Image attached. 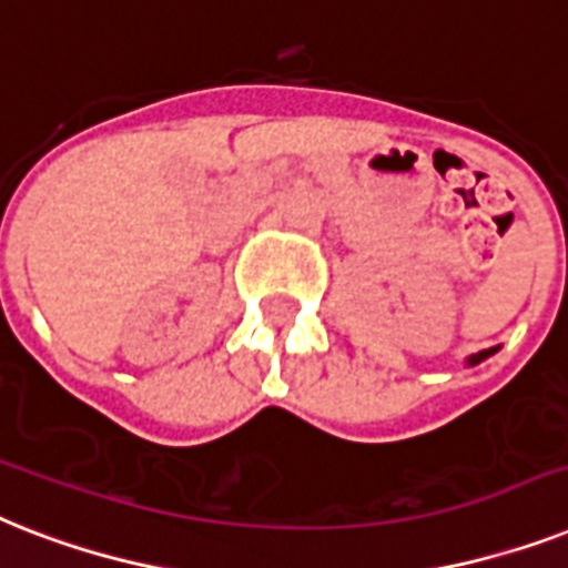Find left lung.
<instances>
[{
  "mask_svg": "<svg viewBox=\"0 0 568 568\" xmlns=\"http://www.w3.org/2000/svg\"><path fill=\"white\" fill-rule=\"evenodd\" d=\"M490 353H493V349H484V353H476V356L469 358V364H478V362H481V358L490 356Z\"/></svg>",
  "mask_w": 568,
  "mask_h": 568,
  "instance_id": "obj_1",
  "label": "left lung"
}]
</instances>
